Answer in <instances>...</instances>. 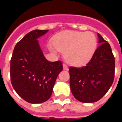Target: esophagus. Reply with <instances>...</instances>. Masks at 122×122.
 <instances>
[{"label":"esophagus","mask_w":122,"mask_h":122,"mask_svg":"<svg viewBox=\"0 0 122 122\" xmlns=\"http://www.w3.org/2000/svg\"><path fill=\"white\" fill-rule=\"evenodd\" d=\"M63 70H66V71L68 70H69L68 67V66H67L66 64H63Z\"/></svg>","instance_id":"34e87169"}]
</instances>
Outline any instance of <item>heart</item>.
<instances>
[{
	"instance_id": "obj_1",
	"label": "heart",
	"mask_w": 122,
	"mask_h": 122,
	"mask_svg": "<svg viewBox=\"0 0 122 122\" xmlns=\"http://www.w3.org/2000/svg\"><path fill=\"white\" fill-rule=\"evenodd\" d=\"M54 47L49 45L52 52H64L67 63L75 66H81L91 61L96 51L97 41L92 32L68 31L56 35L53 39Z\"/></svg>"
}]
</instances>
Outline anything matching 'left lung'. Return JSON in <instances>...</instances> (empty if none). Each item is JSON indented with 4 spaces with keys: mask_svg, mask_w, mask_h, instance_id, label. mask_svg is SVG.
Segmentation results:
<instances>
[{
    "mask_svg": "<svg viewBox=\"0 0 122 122\" xmlns=\"http://www.w3.org/2000/svg\"><path fill=\"white\" fill-rule=\"evenodd\" d=\"M94 54L85 66H71L70 85L75 98L80 102H96L106 94L113 84L115 75V57L111 46L99 33Z\"/></svg>",
    "mask_w": 122,
    "mask_h": 122,
    "instance_id": "left-lung-1",
    "label": "left lung"
}]
</instances>
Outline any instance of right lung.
Instances as JSON below:
<instances>
[{
	"instance_id": "right-lung-1",
	"label": "right lung",
	"mask_w": 122,
	"mask_h": 122,
	"mask_svg": "<svg viewBox=\"0 0 122 122\" xmlns=\"http://www.w3.org/2000/svg\"><path fill=\"white\" fill-rule=\"evenodd\" d=\"M49 30H35L16 44L10 59V81L17 94L31 104L50 98L58 75L63 70L61 61L51 62L44 57L37 39Z\"/></svg>"
}]
</instances>
